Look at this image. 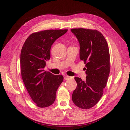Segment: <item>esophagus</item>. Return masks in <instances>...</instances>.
I'll return each instance as SVG.
<instances>
[{"label":"esophagus","mask_w":130,"mask_h":130,"mask_svg":"<svg viewBox=\"0 0 130 130\" xmlns=\"http://www.w3.org/2000/svg\"><path fill=\"white\" fill-rule=\"evenodd\" d=\"M64 77L65 80H68L69 79H72L73 78V77H70L69 76H66V75H65V76H64Z\"/></svg>","instance_id":"obj_1"}]
</instances>
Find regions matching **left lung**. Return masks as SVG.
<instances>
[{
    "mask_svg": "<svg viewBox=\"0 0 130 130\" xmlns=\"http://www.w3.org/2000/svg\"><path fill=\"white\" fill-rule=\"evenodd\" d=\"M80 46V59L84 61L86 80L74 79L77 86L73 91L74 104L83 109H89L97 104L103 94L110 74V53L106 39L97 30L71 29Z\"/></svg>",
    "mask_w": 130,
    "mask_h": 130,
    "instance_id": "obj_1",
    "label": "left lung"
}]
</instances>
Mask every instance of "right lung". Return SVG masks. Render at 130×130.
<instances>
[{
    "label": "right lung",
    "mask_w": 130,
    "mask_h": 130,
    "mask_svg": "<svg viewBox=\"0 0 130 130\" xmlns=\"http://www.w3.org/2000/svg\"><path fill=\"white\" fill-rule=\"evenodd\" d=\"M68 30H49L33 33L27 38L20 53V71L28 93L37 106L48 107L54 102L56 92L63 81L61 75L44 70L50 59V50L58 38Z\"/></svg>",
    "instance_id": "add662e5"
}]
</instances>
